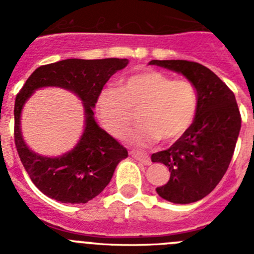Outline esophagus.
Segmentation results:
<instances>
[{
	"label": "esophagus",
	"mask_w": 254,
	"mask_h": 254,
	"mask_svg": "<svg viewBox=\"0 0 254 254\" xmlns=\"http://www.w3.org/2000/svg\"><path fill=\"white\" fill-rule=\"evenodd\" d=\"M131 156L134 158L137 161L142 163L143 165H150L151 164V160H150L149 155L143 154V152H138V151H131Z\"/></svg>",
	"instance_id": "34e87169"
}]
</instances>
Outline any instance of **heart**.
I'll list each match as a JSON object with an SVG mask.
<instances>
[{
  "label": "heart",
  "instance_id": "b5f03b06",
  "mask_svg": "<svg viewBox=\"0 0 254 254\" xmlns=\"http://www.w3.org/2000/svg\"><path fill=\"white\" fill-rule=\"evenodd\" d=\"M197 107L198 96L192 82L145 69L125 78L118 89L103 91L96 102V113L113 137H122L140 113L142 125L132 129L127 140L149 147L160 138L173 143L183 137L193 123Z\"/></svg>",
  "mask_w": 254,
  "mask_h": 254
}]
</instances>
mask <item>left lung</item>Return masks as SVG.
<instances>
[{"label": "left lung", "mask_w": 254, "mask_h": 254, "mask_svg": "<svg viewBox=\"0 0 254 254\" xmlns=\"http://www.w3.org/2000/svg\"><path fill=\"white\" fill-rule=\"evenodd\" d=\"M149 64L182 73L194 85L198 107L186 134L172 146L151 155L154 163L169 168L170 178L156 188L173 203H192L214 190L234 154L242 118L235 95L210 68L185 60L150 61Z\"/></svg>", "instance_id": "obj_1"}]
</instances>
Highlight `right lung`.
Wrapping results in <instances>:
<instances>
[{"instance_id":"add662e5","label":"right lung","mask_w":254,"mask_h":254,"mask_svg":"<svg viewBox=\"0 0 254 254\" xmlns=\"http://www.w3.org/2000/svg\"><path fill=\"white\" fill-rule=\"evenodd\" d=\"M127 64V58H69L38 67L19 91L13 109L15 145L31 182L46 196L62 203L89 202L107 187L118 163L128 156L126 147L98 126L93 112L103 86ZM48 86L62 87L77 95L85 113L84 132L76 146L57 158L31 152L19 127L26 100L35 90Z\"/></svg>"}]
</instances>
